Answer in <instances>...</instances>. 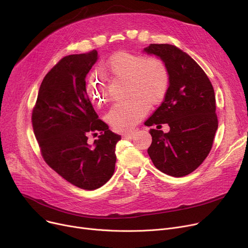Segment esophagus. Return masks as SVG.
Listing matches in <instances>:
<instances>
[{
  "instance_id": "obj_1",
  "label": "esophagus",
  "mask_w": 248,
  "mask_h": 248,
  "mask_svg": "<svg viewBox=\"0 0 248 248\" xmlns=\"http://www.w3.org/2000/svg\"><path fill=\"white\" fill-rule=\"evenodd\" d=\"M135 137V133H124L123 134V139L124 140H132Z\"/></svg>"
}]
</instances>
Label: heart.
<instances>
[{"instance_id":"b5f03b06","label":"heart","mask_w":248,"mask_h":248,"mask_svg":"<svg viewBox=\"0 0 248 248\" xmlns=\"http://www.w3.org/2000/svg\"><path fill=\"white\" fill-rule=\"evenodd\" d=\"M100 69L113 77L126 79V100L115 104L108 114V121L117 128H131L138 124L151 106H155L166 97L170 74L166 63L159 57L121 51L100 64ZM88 93L97 104L108 98L107 85L91 75L87 81Z\"/></svg>"}]
</instances>
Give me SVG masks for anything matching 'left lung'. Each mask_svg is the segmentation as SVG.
I'll list each match as a JSON object with an SVG mask.
<instances>
[{
    "mask_svg": "<svg viewBox=\"0 0 248 248\" xmlns=\"http://www.w3.org/2000/svg\"><path fill=\"white\" fill-rule=\"evenodd\" d=\"M148 54L161 58L170 85L161 106L145 123L151 128L148 154L155 167L173 177L189 175L210 153L218 120L213 86L204 70L186 52L170 44H150ZM167 123L170 131L159 128Z\"/></svg>",
    "mask_w": 248,
    "mask_h": 248,
    "instance_id": "1",
    "label": "left lung"
}]
</instances>
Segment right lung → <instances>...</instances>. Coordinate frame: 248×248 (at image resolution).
Segmentation results:
<instances>
[{
	"mask_svg": "<svg viewBox=\"0 0 248 248\" xmlns=\"http://www.w3.org/2000/svg\"><path fill=\"white\" fill-rule=\"evenodd\" d=\"M98 59L96 50L62 58L44 77L32 112V124L44 161L62 178L84 190H95L111 178L115 145L122 137L98 120L85 78ZM88 144L89 133L97 135Z\"/></svg>",
	"mask_w": 248,
	"mask_h": 248,
	"instance_id": "obj_1",
	"label": "right lung"
}]
</instances>
